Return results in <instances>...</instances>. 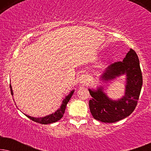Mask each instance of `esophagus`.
<instances>
[{"instance_id":"obj_1","label":"esophagus","mask_w":151,"mask_h":151,"mask_svg":"<svg viewBox=\"0 0 151 151\" xmlns=\"http://www.w3.org/2000/svg\"><path fill=\"white\" fill-rule=\"evenodd\" d=\"M88 82V78L86 75H82L79 78V83L82 86L86 85Z\"/></svg>"}]
</instances>
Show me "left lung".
<instances>
[{"mask_svg": "<svg viewBox=\"0 0 151 151\" xmlns=\"http://www.w3.org/2000/svg\"><path fill=\"white\" fill-rule=\"evenodd\" d=\"M126 75L124 96L117 100L109 98L102 86L88 89L91 100L89 109L93 117L105 123H113L129 116L135 110L142 86V74L137 53L131 49L122 62L111 64L103 71L100 81L108 82Z\"/></svg>", "mask_w": 151, "mask_h": 151, "instance_id": "1", "label": "left lung"}]
</instances>
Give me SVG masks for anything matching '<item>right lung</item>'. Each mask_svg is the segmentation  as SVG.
<instances>
[{"instance_id":"right-lung-1","label":"right lung","mask_w":151,"mask_h":151,"mask_svg":"<svg viewBox=\"0 0 151 151\" xmlns=\"http://www.w3.org/2000/svg\"><path fill=\"white\" fill-rule=\"evenodd\" d=\"M10 90H11V93L12 96H13V91H12V87L10 84ZM74 93V90L71 91V92L69 93V94L67 96H66V98L63 100V103H62L60 108L58 109V110L55 111V113H52V114H50L49 115H47L45 117H34L32 116H29V115H25L28 118L32 119L34 122H36L37 123L42 124H51L53 122H56L58 120H60L62 117H63L64 113H65L66 106H67V103L69 102V101L71 99V96H73Z\"/></svg>"}]
</instances>
